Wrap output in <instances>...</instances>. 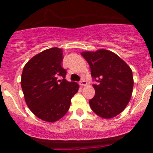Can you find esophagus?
Returning <instances> with one entry per match:
<instances>
[{"label":"esophagus","mask_w":153,"mask_h":153,"mask_svg":"<svg viewBox=\"0 0 153 153\" xmlns=\"http://www.w3.org/2000/svg\"><path fill=\"white\" fill-rule=\"evenodd\" d=\"M80 85L81 86H86L87 85V82H86V81H85V80H82V81H80Z\"/></svg>","instance_id":"obj_1"}]
</instances>
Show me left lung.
<instances>
[{"label": "left lung", "mask_w": 153, "mask_h": 153, "mask_svg": "<svg viewBox=\"0 0 153 153\" xmlns=\"http://www.w3.org/2000/svg\"><path fill=\"white\" fill-rule=\"evenodd\" d=\"M81 55L88 62L95 95L89 100L91 109L98 116L112 118L127 106L132 93L133 76L130 67L118 55L106 49L85 51Z\"/></svg>", "instance_id": "left-lung-1"}]
</instances>
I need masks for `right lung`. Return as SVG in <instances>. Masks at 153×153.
Listing matches in <instances>:
<instances>
[{
	"label": "right lung",
	"mask_w": 153,
	"mask_h": 153,
	"mask_svg": "<svg viewBox=\"0 0 153 153\" xmlns=\"http://www.w3.org/2000/svg\"><path fill=\"white\" fill-rule=\"evenodd\" d=\"M63 50L53 47L32 57L24 66L21 88L27 106L43 121L55 122L64 116L79 85L65 79ZM61 76L62 80H58Z\"/></svg>",
	"instance_id": "1"
}]
</instances>
